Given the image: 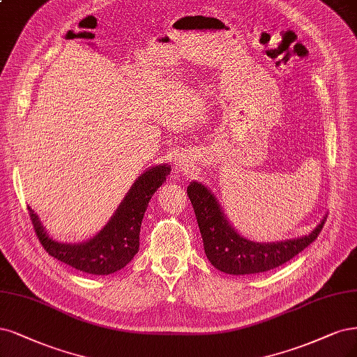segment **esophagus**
Returning <instances> with one entry per match:
<instances>
[{
  "label": "esophagus",
  "mask_w": 357,
  "mask_h": 357,
  "mask_svg": "<svg viewBox=\"0 0 357 357\" xmlns=\"http://www.w3.org/2000/svg\"><path fill=\"white\" fill-rule=\"evenodd\" d=\"M177 165H178L180 168H183L184 165H186V161H184L183 158H178V159H177Z\"/></svg>",
  "instance_id": "obj_1"
}]
</instances>
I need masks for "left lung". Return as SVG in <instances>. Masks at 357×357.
I'll return each mask as SVG.
<instances>
[{"label": "left lung", "mask_w": 357, "mask_h": 357, "mask_svg": "<svg viewBox=\"0 0 357 357\" xmlns=\"http://www.w3.org/2000/svg\"><path fill=\"white\" fill-rule=\"evenodd\" d=\"M196 221L201 230L206 258L220 272L252 275L276 268L289 261L317 238L326 217L310 235L276 243H257L242 238L221 213L214 195L193 181L188 188Z\"/></svg>", "instance_id": "obj_1"}]
</instances>
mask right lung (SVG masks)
Here are the masks:
<instances>
[{
	"label": "right lung",
	"mask_w": 357,
	"mask_h": 357,
	"mask_svg": "<svg viewBox=\"0 0 357 357\" xmlns=\"http://www.w3.org/2000/svg\"><path fill=\"white\" fill-rule=\"evenodd\" d=\"M169 167H153L131 186L114 217L100 233L84 243H59L47 235L38 217L28 206L33 230L44 250L61 263L90 275H110L126 267L139 251L140 226L152 195L161 186Z\"/></svg>",
	"instance_id": "1"
}]
</instances>
